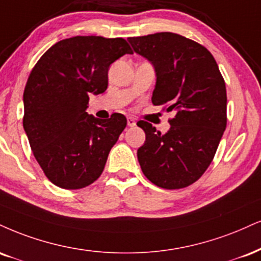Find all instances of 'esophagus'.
I'll return each instance as SVG.
<instances>
[{
    "label": "esophagus",
    "mask_w": 261,
    "mask_h": 261,
    "mask_svg": "<svg viewBox=\"0 0 261 261\" xmlns=\"http://www.w3.org/2000/svg\"><path fill=\"white\" fill-rule=\"evenodd\" d=\"M127 125L128 126H135V125H136V120H135V118H133V117H128L127 118Z\"/></svg>",
    "instance_id": "34e87169"
}]
</instances>
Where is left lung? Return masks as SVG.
<instances>
[{
  "label": "left lung",
  "mask_w": 261,
  "mask_h": 261,
  "mask_svg": "<svg viewBox=\"0 0 261 261\" xmlns=\"http://www.w3.org/2000/svg\"><path fill=\"white\" fill-rule=\"evenodd\" d=\"M156 73L152 103L174 112L163 135L140 120L146 142L137 150L144 176L165 190L196 182L214 159L227 124V96L218 63L205 47L174 33L128 37Z\"/></svg>",
  "instance_id": "8db88e82"
}]
</instances>
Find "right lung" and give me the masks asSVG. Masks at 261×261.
Listing matches in <instances>:
<instances>
[{
    "instance_id": "right-lung-1",
    "label": "right lung",
    "mask_w": 261,
    "mask_h": 261,
    "mask_svg": "<svg viewBox=\"0 0 261 261\" xmlns=\"http://www.w3.org/2000/svg\"><path fill=\"white\" fill-rule=\"evenodd\" d=\"M133 53L121 37L74 36L43 53L24 89L23 126L46 177L64 190H80L103 172L127 120L87 114L90 95L108 87V69Z\"/></svg>"
}]
</instances>
